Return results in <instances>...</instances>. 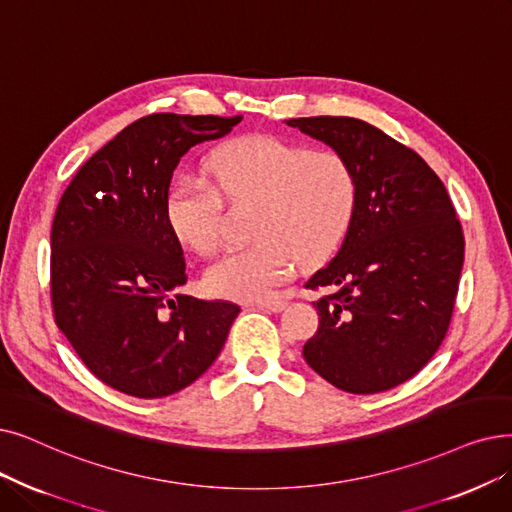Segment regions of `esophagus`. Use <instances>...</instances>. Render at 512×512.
<instances>
[{
    "label": "esophagus",
    "instance_id": "34e87169",
    "mask_svg": "<svg viewBox=\"0 0 512 512\" xmlns=\"http://www.w3.org/2000/svg\"><path fill=\"white\" fill-rule=\"evenodd\" d=\"M255 305H257V307H261V309H270V311H282V309L286 307V301H282V299H270V301H257Z\"/></svg>",
    "mask_w": 512,
    "mask_h": 512
}]
</instances>
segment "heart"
I'll return each mask as SVG.
<instances>
[{
	"label": "heart",
	"instance_id": "heart-1",
	"mask_svg": "<svg viewBox=\"0 0 512 512\" xmlns=\"http://www.w3.org/2000/svg\"><path fill=\"white\" fill-rule=\"evenodd\" d=\"M209 184L180 177L165 196L173 236L201 257L221 244L224 203H255L249 249L219 259L205 274L219 299L263 301L293 278L297 263L335 253L358 207V175L335 150H305L274 136H247L209 152Z\"/></svg>",
	"mask_w": 512,
	"mask_h": 512
}]
</instances>
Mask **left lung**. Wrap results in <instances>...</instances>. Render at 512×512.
<instances>
[{"label":"left lung","mask_w":512,"mask_h":512,"mask_svg":"<svg viewBox=\"0 0 512 512\" xmlns=\"http://www.w3.org/2000/svg\"><path fill=\"white\" fill-rule=\"evenodd\" d=\"M343 154L358 207L339 253L305 282L330 286L314 303L318 330L303 358L337 389H393L427 366L446 337L464 236L446 186L414 150L351 117L288 119Z\"/></svg>","instance_id":"obj_1"}]
</instances>
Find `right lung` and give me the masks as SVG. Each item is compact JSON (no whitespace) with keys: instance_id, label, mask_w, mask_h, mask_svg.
<instances>
[{"instance_id":"1","label":"right lung","mask_w":512,"mask_h":512,"mask_svg":"<svg viewBox=\"0 0 512 512\" xmlns=\"http://www.w3.org/2000/svg\"><path fill=\"white\" fill-rule=\"evenodd\" d=\"M242 117L157 113L127 125L64 190L52 224V307L83 364L121 393L157 399L205 374L240 307L173 293L182 244L165 219L173 169Z\"/></svg>"}]
</instances>
